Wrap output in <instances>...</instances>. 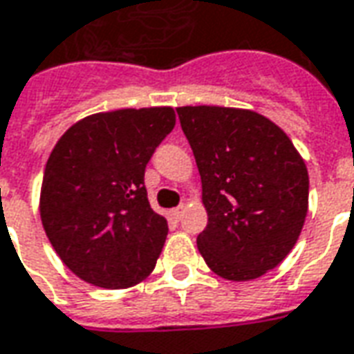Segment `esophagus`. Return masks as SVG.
Wrapping results in <instances>:
<instances>
[{"mask_svg": "<svg viewBox=\"0 0 354 354\" xmlns=\"http://www.w3.org/2000/svg\"><path fill=\"white\" fill-rule=\"evenodd\" d=\"M184 212H185V205H178L176 209H172V211H170V214H172V218L180 220L182 216H184Z\"/></svg>", "mask_w": 354, "mask_h": 354, "instance_id": "obj_1", "label": "esophagus"}]
</instances>
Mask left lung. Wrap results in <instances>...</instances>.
<instances>
[{"label":"left lung","mask_w":354,"mask_h":354,"mask_svg":"<svg viewBox=\"0 0 354 354\" xmlns=\"http://www.w3.org/2000/svg\"><path fill=\"white\" fill-rule=\"evenodd\" d=\"M194 149L207 228L199 253L220 278H261L286 259L305 224L308 172L288 134L236 107H178Z\"/></svg>","instance_id":"left-lung-1"}]
</instances>
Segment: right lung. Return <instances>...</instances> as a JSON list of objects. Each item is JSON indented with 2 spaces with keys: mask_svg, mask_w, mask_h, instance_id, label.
Returning <instances> with one entry per match:
<instances>
[{
  "mask_svg": "<svg viewBox=\"0 0 354 354\" xmlns=\"http://www.w3.org/2000/svg\"><path fill=\"white\" fill-rule=\"evenodd\" d=\"M176 124L172 107L118 109L78 120L44 170L39 216L80 280L126 289L155 268L169 234L143 184L145 165Z\"/></svg>",
  "mask_w": 354,
  "mask_h": 354,
  "instance_id": "1",
  "label": "right lung"
}]
</instances>
